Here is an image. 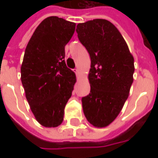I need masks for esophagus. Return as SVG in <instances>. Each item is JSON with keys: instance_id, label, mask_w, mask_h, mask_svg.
Here are the masks:
<instances>
[{"instance_id": "esophagus-1", "label": "esophagus", "mask_w": 158, "mask_h": 158, "mask_svg": "<svg viewBox=\"0 0 158 158\" xmlns=\"http://www.w3.org/2000/svg\"><path fill=\"white\" fill-rule=\"evenodd\" d=\"M74 73H75V74H76V75H77V76L79 75V69H74Z\"/></svg>"}]
</instances>
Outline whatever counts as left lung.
I'll use <instances>...</instances> for the list:
<instances>
[{
	"label": "left lung",
	"mask_w": 158,
	"mask_h": 158,
	"mask_svg": "<svg viewBox=\"0 0 158 158\" xmlns=\"http://www.w3.org/2000/svg\"><path fill=\"white\" fill-rule=\"evenodd\" d=\"M76 32L91 61L90 92L82 97L84 114L95 127H106L116 118L129 96L134 57L122 35L106 19L79 23Z\"/></svg>",
	"instance_id": "obj_1"
}]
</instances>
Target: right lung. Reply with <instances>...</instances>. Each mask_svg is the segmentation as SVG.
I'll return each mask as SVG.
<instances>
[{"label":"right lung","mask_w":158,"mask_h":158,"mask_svg":"<svg viewBox=\"0 0 158 158\" xmlns=\"http://www.w3.org/2000/svg\"><path fill=\"white\" fill-rule=\"evenodd\" d=\"M75 23L58 17L44 19L27 45L21 66L26 99L36 120L45 127H57L76 82L64 61L65 45Z\"/></svg>","instance_id":"add662e5"}]
</instances>
